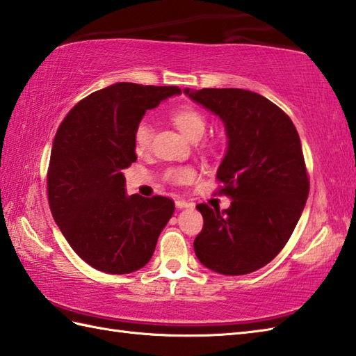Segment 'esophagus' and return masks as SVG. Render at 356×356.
Returning <instances> with one entry per match:
<instances>
[{"label": "esophagus", "instance_id": "34e87169", "mask_svg": "<svg viewBox=\"0 0 356 356\" xmlns=\"http://www.w3.org/2000/svg\"><path fill=\"white\" fill-rule=\"evenodd\" d=\"M176 207H177L179 209H182V208H193V203L185 200V199H176Z\"/></svg>", "mask_w": 356, "mask_h": 356}]
</instances>
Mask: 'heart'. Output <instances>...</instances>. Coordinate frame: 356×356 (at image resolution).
<instances>
[{"label":"heart","instance_id":"heart-1","mask_svg":"<svg viewBox=\"0 0 356 356\" xmlns=\"http://www.w3.org/2000/svg\"><path fill=\"white\" fill-rule=\"evenodd\" d=\"M171 120L188 139L199 140L207 131L208 120L203 113L194 107H180L171 113ZM153 140V128L148 120H140L134 128V145L140 151L149 148ZM165 176L174 184H185L194 179L195 172L190 166H174L165 172Z\"/></svg>","mask_w":356,"mask_h":356}]
</instances>
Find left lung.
<instances>
[{
    "label": "left lung",
    "instance_id": "8db88e82",
    "mask_svg": "<svg viewBox=\"0 0 356 356\" xmlns=\"http://www.w3.org/2000/svg\"><path fill=\"white\" fill-rule=\"evenodd\" d=\"M223 120L228 149L216 179L228 209L200 203L203 228L194 252L203 266L245 275L266 266L297 226L309 194V176L297 128L266 97L241 88L184 90Z\"/></svg>",
    "mask_w": 356,
    "mask_h": 356
}]
</instances>
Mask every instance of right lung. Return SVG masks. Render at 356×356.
<instances>
[{
    "label": "right lung",
    "instance_id": "obj_1",
    "mask_svg": "<svg viewBox=\"0 0 356 356\" xmlns=\"http://www.w3.org/2000/svg\"><path fill=\"white\" fill-rule=\"evenodd\" d=\"M179 87L118 82L69 111L53 140L47 171L51 216L72 249L107 274L145 266L174 213L163 195H127L122 170L136 162L134 128Z\"/></svg>",
    "mask_w": 356,
    "mask_h": 356
}]
</instances>
